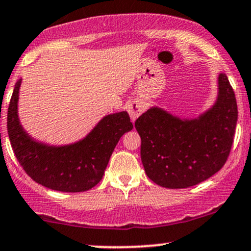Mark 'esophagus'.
<instances>
[{
    "label": "esophagus",
    "mask_w": 251,
    "mask_h": 251,
    "mask_svg": "<svg viewBox=\"0 0 251 251\" xmlns=\"http://www.w3.org/2000/svg\"><path fill=\"white\" fill-rule=\"evenodd\" d=\"M145 108H146L145 102L140 101V100H134V101L129 102L127 111L129 113V117H131V119L132 120L137 119V118L139 117L144 111H145Z\"/></svg>",
    "instance_id": "1"
}]
</instances>
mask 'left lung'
Returning a JSON list of instances; mask_svg holds the SVG:
<instances>
[{
    "label": "left lung",
    "mask_w": 251,
    "mask_h": 251,
    "mask_svg": "<svg viewBox=\"0 0 251 251\" xmlns=\"http://www.w3.org/2000/svg\"><path fill=\"white\" fill-rule=\"evenodd\" d=\"M237 123V103L227 76H218L217 101L197 119H180L152 107L135 120L146 175L158 185L184 189L223 168Z\"/></svg>",
    "instance_id": "1"
}]
</instances>
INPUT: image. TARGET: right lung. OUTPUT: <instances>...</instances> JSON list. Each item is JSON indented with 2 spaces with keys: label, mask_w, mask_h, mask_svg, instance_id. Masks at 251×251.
Masks as SVG:
<instances>
[{
  "label": "right lung",
  "mask_w": 251,
  "mask_h": 251,
  "mask_svg": "<svg viewBox=\"0 0 251 251\" xmlns=\"http://www.w3.org/2000/svg\"><path fill=\"white\" fill-rule=\"evenodd\" d=\"M21 79L16 82L8 107L7 127L20 165L33 180L62 192H82L101 180L112 152L124 133L133 128L127 112L109 114L85 139L66 146L37 143L25 132L17 117Z\"/></svg>",
  "instance_id": "obj_1"
}]
</instances>
